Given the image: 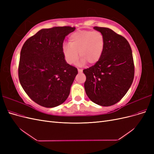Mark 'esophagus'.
<instances>
[{
    "mask_svg": "<svg viewBox=\"0 0 154 154\" xmlns=\"http://www.w3.org/2000/svg\"><path fill=\"white\" fill-rule=\"evenodd\" d=\"M78 71L79 73H81L83 72V70L82 69H78Z\"/></svg>",
    "mask_w": 154,
    "mask_h": 154,
    "instance_id": "esophagus-1",
    "label": "esophagus"
}]
</instances>
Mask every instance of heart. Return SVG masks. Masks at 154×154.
Returning a JSON list of instances; mask_svg holds the SVG:
<instances>
[{"label": "heart", "instance_id": "b5f03b06", "mask_svg": "<svg viewBox=\"0 0 154 154\" xmlns=\"http://www.w3.org/2000/svg\"><path fill=\"white\" fill-rule=\"evenodd\" d=\"M69 45L64 44L63 55L66 62L72 65L79 57L82 58L80 64L87 62L91 66L99 62L105 48V38L102 32L97 31L82 30L74 32L69 36Z\"/></svg>", "mask_w": 154, "mask_h": 154}]
</instances>
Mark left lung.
Wrapping results in <instances>:
<instances>
[{"instance_id":"1","label":"left lung","mask_w":154,"mask_h":154,"mask_svg":"<svg viewBox=\"0 0 154 154\" xmlns=\"http://www.w3.org/2000/svg\"><path fill=\"white\" fill-rule=\"evenodd\" d=\"M103 34L105 48L94 66L83 70L85 92L92 101L108 106L118 103L131 86L134 77L132 49L122 35L107 27H94Z\"/></svg>"}]
</instances>
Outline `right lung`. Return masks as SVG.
Returning <instances> with one entry per match:
<instances>
[{
    "label": "right lung",
    "mask_w": 154,
    "mask_h": 154,
    "mask_svg": "<svg viewBox=\"0 0 154 154\" xmlns=\"http://www.w3.org/2000/svg\"><path fill=\"white\" fill-rule=\"evenodd\" d=\"M74 30L69 26L42 29L23 45L18 78L23 89L37 104L51 108L68 97L78 70L66 62L62 48L66 36Z\"/></svg>",
    "instance_id": "add662e5"
}]
</instances>
